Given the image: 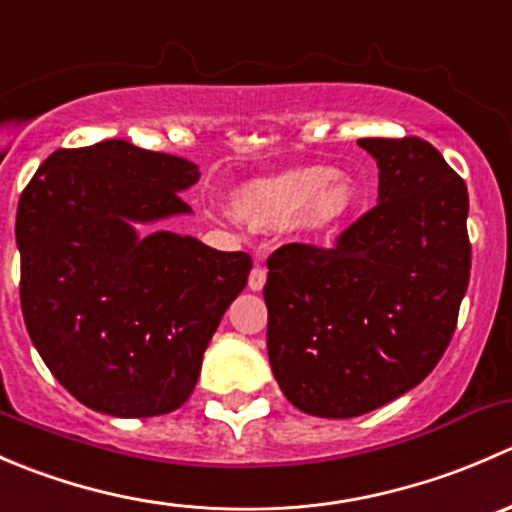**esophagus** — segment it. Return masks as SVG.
Returning a JSON list of instances; mask_svg holds the SVG:
<instances>
[{
  "label": "esophagus",
  "instance_id": "34e87169",
  "mask_svg": "<svg viewBox=\"0 0 512 512\" xmlns=\"http://www.w3.org/2000/svg\"><path fill=\"white\" fill-rule=\"evenodd\" d=\"M267 282V272L262 270V267H255V270L250 272V277H247V287L252 289V292H260L262 287H265Z\"/></svg>",
  "mask_w": 512,
  "mask_h": 512
}]
</instances>
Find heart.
I'll use <instances>...</instances> for the list:
<instances>
[{
  "mask_svg": "<svg viewBox=\"0 0 512 512\" xmlns=\"http://www.w3.org/2000/svg\"><path fill=\"white\" fill-rule=\"evenodd\" d=\"M359 188L347 175H332L322 165L282 170L255 178L232 193V213L255 230L327 232L349 218Z\"/></svg>",
  "mask_w": 512,
  "mask_h": 512,
  "instance_id": "obj_1",
  "label": "heart"
}]
</instances>
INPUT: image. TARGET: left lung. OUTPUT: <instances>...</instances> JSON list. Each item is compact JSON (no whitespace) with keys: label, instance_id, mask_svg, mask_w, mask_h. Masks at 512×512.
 Wrapping results in <instances>:
<instances>
[{"label":"left lung","instance_id":"1","mask_svg":"<svg viewBox=\"0 0 512 512\" xmlns=\"http://www.w3.org/2000/svg\"><path fill=\"white\" fill-rule=\"evenodd\" d=\"M379 205L337 247L267 260V354L299 411L354 418L421 384L453 337L471 277L468 190L421 138H361Z\"/></svg>","mask_w":512,"mask_h":512}]
</instances>
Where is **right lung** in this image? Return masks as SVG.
<instances>
[{
	"label": "right lung",
	"instance_id": "right-lung-1",
	"mask_svg": "<svg viewBox=\"0 0 512 512\" xmlns=\"http://www.w3.org/2000/svg\"><path fill=\"white\" fill-rule=\"evenodd\" d=\"M198 165L121 138L61 148L19 198L22 312L36 352L74 399L116 418L188 401L203 354L252 260L153 227L193 210Z\"/></svg>",
	"mask_w": 512,
	"mask_h": 512
}]
</instances>
